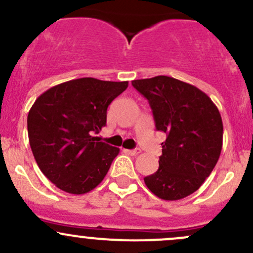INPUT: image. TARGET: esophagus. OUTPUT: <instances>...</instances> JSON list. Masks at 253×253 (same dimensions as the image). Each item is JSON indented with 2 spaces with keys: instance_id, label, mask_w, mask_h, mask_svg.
I'll use <instances>...</instances> for the list:
<instances>
[{
  "instance_id": "esophagus-1",
  "label": "esophagus",
  "mask_w": 253,
  "mask_h": 253,
  "mask_svg": "<svg viewBox=\"0 0 253 253\" xmlns=\"http://www.w3.org/2000/svg\"><path fill=\"white\" fill-rule=\"evenodd\" d=\"M126 153L129 154V155H132V156H135L140 153V149H127Z\"/></svg>"
}]
</instances>
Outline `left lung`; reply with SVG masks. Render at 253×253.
<instances>
[{
    "label": "left lung",
    "mask_w": 253,
    "mask_h": 253,
    "mask_svg": "<svg viewBox=\"0 0 253 253\" xmlns=\"http://www.w3.org/2000/svg\"><path fill=\"white\" fill-rule=\"evenodd\" d=\"M153 110L161 143L159 169L144 178L148 189L162 200L187 198L203 185L219 159L223 122L211 98L193 84L169 76L134 80Z\"/></svg>",
    "instance_id": "1"
}]
</instances>
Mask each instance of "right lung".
Segmentation results:
<instances>
[{
    "instance_id": "1",
    "label": "right lung",
    "mask_w": 253,
    "mask_h": 253,
    "mask_svg": "<svg viewBox=\"0 0 253 253\" xmlns=\"http://www.w3.org/2000/svg\"><path fill=\"white\" fill-rule=\"evenodd\" d=\"M128 82L82 78L42 93L28 115V134L42 173L60 190L86 194L104 179L120 149L93 134L106 125L110 103Z\"/></svg>"
}]
</instances>
